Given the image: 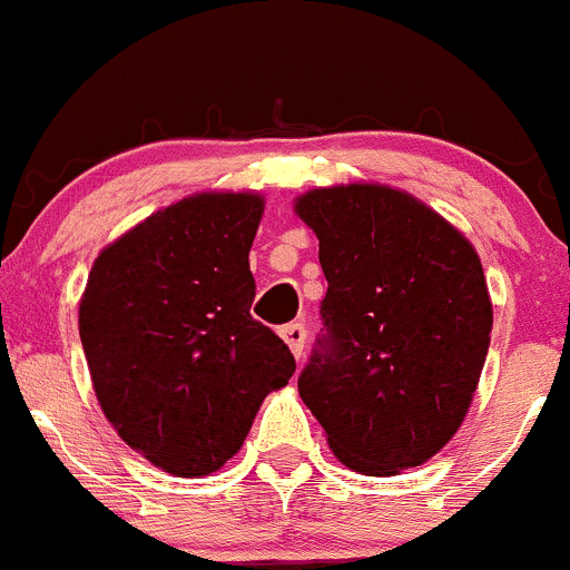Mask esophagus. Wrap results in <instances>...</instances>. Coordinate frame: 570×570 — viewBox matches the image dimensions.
I'll use <instances>...</instances> for the list:
<instances>
[{
  "mask_svg": "<svg viewBox=\"0 0 570 570\" xmlns=\"http://www.w3.org/2000/svg\"><path fill=\"white\" fill-rule=\"evenodd\" d=\"M279 335H283V341L287 343V346H291V352H293V357H302L304 354V341H307V326L304 324H287V326H283V330H279Z\"/></svg>",
  "mask_w": 570,
  "mask_h": 570,
  "instance_id": "esophagus-1",
  "label": "esophagus"
}]
</instances>
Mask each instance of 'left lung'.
Masks as SVG:
<instances>
[{"label": "left lung", "mask_w": 570, "mask_h": 570, "mask_svg": "<svg viewBox=\"0 0 570 570\" xmlns=\"http://www.w3.org/2000/svg\"><path fill=\"white\" fill-rule=\"evenodd\" d=\"M330 287L298 396L343 465L393 476L463 424L493 307L474 246L402 190L337 185L296 202Z\"/></svg>", "instance_id": "1"}]
</instances>
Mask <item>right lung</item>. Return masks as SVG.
Returning a JSON list of instances; mask_svg holds the SVG:
<instances>
[{"instance_id": "add662e5", "label": "right lung", "mask_w": 570, "mask_h": 570, "mask_svg": "<svg viewBox=\"0 0 570 570\" xmlns=\"http://www.w3.org/2000/svg\"><path fill=\"white\" fill-rule=\"evenodd\" d=\"M255 194H199L155 213L96 257L80 302L94 391L121 441L174 476L222 469L263 399L296 371L252 318Z\"/></svg>"}]
</instances>
